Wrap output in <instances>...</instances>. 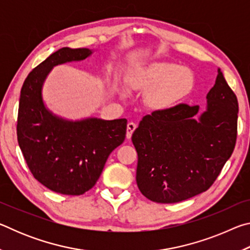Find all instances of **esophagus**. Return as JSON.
Listing matches in <instances>:
<instances>
[{
    "instance_id": "1",
    "label": "esophagus",
    "mask_w": 250,
    "mask_h": 250,
    "mask_svg": "<svg viewBox=\"0 0 250 250\" xmlns=\"http://www.w3.org/2000/svg\"><path fill=\"white\" fill-rule=\"evenodd\" d=\"M135 128H137V125L134 122H129L128 125H126V139H131Z\"/></svg>"
}]
</instances>
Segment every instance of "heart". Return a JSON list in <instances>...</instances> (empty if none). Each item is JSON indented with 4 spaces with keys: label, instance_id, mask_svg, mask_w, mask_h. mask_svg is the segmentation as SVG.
<instances>
[{
    "label": "heart",
    "instance_id": "heart-1",
    "mask_svg": "<svg viewBox=\"0 0 250 250\" xmlns=\"http://www.w3.org/2000/svg\"><path fill=\"white\" fill-rule=\"evenodd\" d=\"M193 74L174 62H159L134 70L128 77L131 89H149L146 101L154 110H167L192 89ZM122 96L125 94L121 92Z\"/></svg>",
    "mask_w": 250,
    "mask_h": 250
}]
</instances>
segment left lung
<instances>
[{
    "label": "left lung",
    "instance_id": "obj_1",
    "mask_svg": "<svg viewBox=\"0 0 250 250\" xmlns=\"http://www.w3.org/2000/svg\"><path fill=\"white\" fill-rule=\"evenodd\" d=\"M215 84L198 105L177 104L143 117L132 134L137 184L156 203H177L210 188L234 151L238 101L218 68Z\"/></svg>",
    "mask_w": 250,
    "mask_h": 250
}]
</instances>
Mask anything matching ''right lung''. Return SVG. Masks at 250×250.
Masks as SVG:
<instances>
[{"label": "right lung", "instance_id": "1", "mask_svg": "<svg viewBox=\"0 0 250 250\" xmlns=\"http://www.w3.org/2000/svg\"><path fill=\"white\" fill-rule=\"evenodd\" d=\"M89 48L62 47L34 68L21 90L18 140L34 177L50 191L82 195L98 181L110 153L125 141L126 119L69 120L46 107L43 87L55 66L91 56Z\"/></svg>", "mask_w": 250, "mask_h": 250}]
</instances>
